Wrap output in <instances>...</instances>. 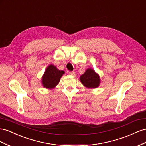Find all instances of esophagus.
<instances>
[{
  "instance_id": "esophagus-1",
  "label": "esophagus",
  "mask_w": 146,
  "mask_h": 146,
  "mask_svg": "<svg viewBox=\"0 0 146 146\" xmlns=\"http://www.w3.org/2000/svg\"><path fill=\"white\" fill-rule=\"evenodd\" d=\"M69 74H71V75L74 76V75H75V72H69Z\"/></svg>"
}]
</instances>
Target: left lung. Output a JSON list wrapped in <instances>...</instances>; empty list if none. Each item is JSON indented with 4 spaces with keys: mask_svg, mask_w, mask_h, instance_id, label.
<instances>
[{
    "mask_svg": "<svg viewBox=\"0 0 146 146\" xmlns=\"http://www.w3.org/2000/svg\"><path fill=\"white\" fill-rule=\"evenodd\" d=\"M82 84L87 88H97L100 83L98 74L92 68L87 69L85 73L80 76Z\"/></svg>",
    "mask_w": 146,
    "mask_h": 146,
    "instance_id": "8db88e82",
    "label": "left lung"
}]
</instances>
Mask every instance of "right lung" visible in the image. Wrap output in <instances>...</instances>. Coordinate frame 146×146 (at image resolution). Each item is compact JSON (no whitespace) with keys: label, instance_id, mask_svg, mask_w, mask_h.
I'll list each match as a JSON object with an SVG mask.
<instances>
[{"label":"right lung","instance_id":"right-lung-1","mask_svg":"<svg viewBox=\"0 0 146 146\" xmlns=\"http://www.w3.org/2000/svg\"><path fill=\"white\" fill-rule=\"evenodd\" d=\"M64 73V71L58 70L56 66L49 65L46 69L41 79L43 86L47 89L54 88L59 84L61 77Z\"/></svg>","mask_w":146,"mask_h":146}]
</instances>
